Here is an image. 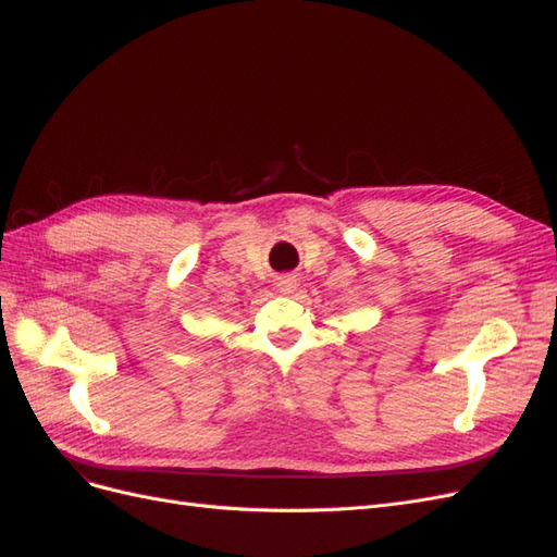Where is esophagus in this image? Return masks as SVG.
Wrapping results in <instances>:
<instances>
[{"label": "esophagus", "instance_id": "esophagus-1", "mask_svg": "<svg viewBox=\"0 0 557 557\" xmlns=\"http://www.w3.org/2000/svg\"><path fill=\"white\" fill-rule=\"evenodd\" d=\"M277 289H280L282 294H294V292L298 289V280H296L294 275H282V277L277 280Z\"/></svg>", "mask_w": 557, "mask_h": 557}]
</instances>
